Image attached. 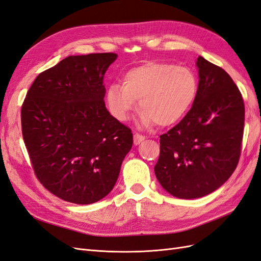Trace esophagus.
Returning a JSON list of instances; mask_svg holds the SVG:
<instances>
[{
	"mask_svg": "<svg viewBox=\"0 0 261 261\" xmlns=\"http://www.w3.org/2000/svg\"><path fill=\"white\" fill-rule=\"evenodd\" d=\"M145 137L143 135H140V134H135L134 135V144L135 145H139L142 142H144Z\"/></svg>",
	"mask_w": 261,
	"mask_h": 261,
	"instance_id": "34e87169",
	"label": "esophagus"
}]
</instances>
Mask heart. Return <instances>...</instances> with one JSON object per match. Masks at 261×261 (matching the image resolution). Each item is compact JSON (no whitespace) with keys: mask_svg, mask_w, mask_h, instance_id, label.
I'll return each instance as SVG.
<instances>
[{"mask_svg":"<svg viewBox=\"0 0 261 261\" xmlns=\"http://www.w3.org/2000/svg\"><path fill=\"white\" fill-rule=\"evenodd\" d=\"M199 91L198 76L188 67L149 62L124 75L123 86L111 84L107 92L110 112L119 122L129 118L139 101V122L171 126L187 115Z\"/></svg>","mask_w":261,"mask_h":261,"instance_id":"b5f03b06","label":"heart"}]
</instances>
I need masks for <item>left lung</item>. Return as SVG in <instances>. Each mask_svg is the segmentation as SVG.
Instances as JSON below:
<instances>
[{
    "instance_id": "1",
    "label": "left lung",
    "mask_w": 261,
    "mask_h": 261,
    "mask_svg": "<svg viewBox=\"0 0 261 261\" xmlns=\"http://www.w3.org/2000/svg\"><path fill=\"white\" fill-rule=\"evenodd\" d=\"M199 91L181 122L160 136L154 166L157 180L179 199L214 192L237 167L244 134L245 105L224 69L198 58Z\"/></svg>"
}]
</instances>
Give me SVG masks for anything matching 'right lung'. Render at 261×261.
<instances>
[{"label":"right lung","instance_id":"1","mask_svg":"<svg viewBox=\"0 0 261 261\" xmlns=\"http://www.w3.org/2000/svg\"><path fill=\"white\" fill-rule=\"evenodd\" d=\"M116 54L69 56L38 74L22 105V133L36 177L75 204L95 203L117 181L132 130L105 108L104 74Z\"/></svg>","mask_w":261,"mask_h":261}]
</instances>
